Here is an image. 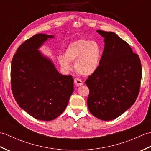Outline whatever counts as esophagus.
Wrapping results in <instances>:
<instances>
[{
  "instance_id": "esophagus-1",
  "label": "esophagus",
  "mask_w": 151,
  "mask_h": 151,
  "mask_svg": "<svg viewBox=\"0 0 151 151\" xmlns=\"http://www.w3.org/2000/svg\"><path fill=\"white\" fill-rule=\"evenodd\" d=\"M74 81H75V84L77 85L78 86H82L83 84V82L81 81V79H79L78 78H75V79H74Z\"/></svg>"
}]
</instances>
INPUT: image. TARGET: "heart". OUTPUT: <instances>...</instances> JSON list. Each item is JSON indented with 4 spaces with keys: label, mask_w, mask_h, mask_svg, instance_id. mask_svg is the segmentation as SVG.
<instances>
[{
    "label": "heart",
    "mask_w": 151,
    "mask_h": 151,
    "mask_svg": "<svg viewBox=\"0 0 151 151\" xmlns=\"http://www.w3.org/2000/svg\"><path fill=\"white\" fill-rule=\"evenodd\" d=\"M102 49L97 41L81 38L70 43L67 47L65 56L58 58L63 67L70 68V62H75L76 72L83 76H89L97 71L101 63Z\"/></svg>",
    "instance_id": "b5f03b06"
}]
</instances>
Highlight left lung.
I'll list each match as a JSON object with an SVG mask.
<instances>
[{"label":"left lung","mask_w":151,"mask_h":151,"mask_svg":"<svg viewBox=\"0 0 151 151\" xmlns=\"http://www.w3.org/2000/svg\"><path fill=\"white\" fill-rule=\"evenodd\" d=\"M104 39V48L97 71L85 82L89 90L88 107L99 119L120 116L135 102L142 81L138 54L112 32L97 30Z\"/></svg>","instance_id":"obj_1"}]
</instances>
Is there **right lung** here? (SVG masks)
Returning <instances> with one entry per match:
<instances>
[{
  "label": "right lung",
  "instance_id": "1",
  "mask_svg": "<svg viewBox=\"0 0 151 151\" xmlns=\"http://www.w3.org/2000/svg\"><path fill=\"white\" fill-rule=\"evenodd\" d=\"M53 36L38 34L27 40L12 60L11 87L15 100L32 117L52 121L63 113L73 92V78L58 72L38 50Z\"/></svg>",
  "mask_w": 151,
  "mask_h": 151
}]
</instances>
